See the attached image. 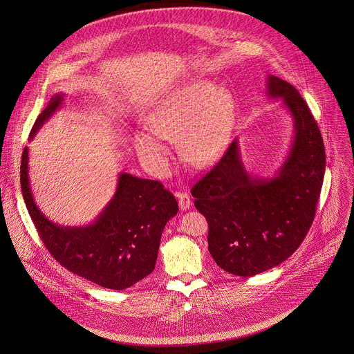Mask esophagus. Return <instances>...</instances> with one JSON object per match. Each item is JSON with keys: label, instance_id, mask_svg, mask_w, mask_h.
Listing matches in <instances>:
<instances>
[{"label": "esophagus", "instance_id": "1", "mask_svg": "<svg viewBox=\"0 0 354 354\" xmlns=\"http://www.w3.org/2000/svg\"><path fill=\"white\" fill-rule=\"evenodd\" d=\"M175 196L178 199V203H179V207L182 210H187L190 206H192V199L187 193H183V192H178L175 193Z\"/></svg>", "mask_w": 354, "mask_h": 354}]
</instances>
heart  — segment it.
<instances>
[{
	"label": "heart",
	"mask_w": 354,
	"mask_h": 354,
	"mask_svg": "<svg viewBox=\"0 0 354 354\" xmlns=\"http://www.w3.org/2000/svg\"><path fill=\"white\" fill-rule=\"evenodd\" d=\"M152 133H137V152L158 174L169 168L164 140L178 141L183 158L207 165L227 151L235 126V103L230 91L210 81L192 82L168 96L151 114Z\"/></svg>",
	"instance_id": "heart-1"
}]
</instances>
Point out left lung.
Listing matches in <instances>:
<instances>
[{
	"instance_id": "1",
	"label": "left lung",
	"mask_w": 354,
	"mask_h": 354,
	"mask_svg": "<svg viewBox=\"0 0 354 354\" xmlns=\"http://www.w3.org/2000/svg\"><path fill=\"white\" fill-rule=\"evenodd\" d=\"M266 86L270 97L282 99L295 127L277 175H248L235 138L192 189L196 210L209 225L210 255L223 270L240 277L263 273L299 248L313 225L326 169L320 130L299 91L275 76Z\"/></svg>"
}]
</instances>
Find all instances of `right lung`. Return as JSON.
<instances>
[{
  "mask_svg": "<svg viewBox=\"0 0 354 354\" xmlns=\"http://www.w3.org/2000/svg\"><path fill=\"white\" fill-rule=\"evenodd\" d=\"M62 102L64 95L51 97L30 140ZM20 183L27 210L53 258L69 272L114 290L127 289L153 272L162 230L179 210L175 196L158 180L122 172L114 198L92 224H54L43 216L31 193L27 147L21 156Z\"/></svg>",
  "mask_w": 354,
  "mask_h": 354,
  "instance_id": "right-lung-1",
  "label": "right lung"
}]
</instances>
